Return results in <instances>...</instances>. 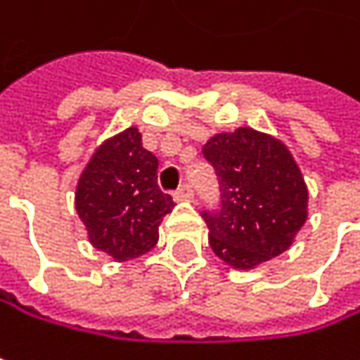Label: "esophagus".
Wrapping results in <instances>:
<instances>
[{"label":"esophagus","mask_w":360,"mask_h":360,"mask_svg":"<svg viewBox=\"0 0 360 360\" xmlns=\"http://www.w3.org/2000/svg\"><path fill=\"white\" fill-rule=\"evenodd\" d=\"M173 198L177 200V202H187V200H191L193 198V189H191V185H181L179 189L173 193Z\"/></svg>","instance_id":"1"}]
</instances>
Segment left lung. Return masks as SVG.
<instances>
[{
	"label": "left lung",
	"mask_w": 360,
	"mask_h": 360,
	"mask_svg": "<svg viewBox=\"0 0 360 360\" xmlns=\"http://www.w3.org/2000/svg\"><path fill=\"white\" fill-rule=\"evenodd\" d=\"M221 204L202 210L212 252L233 269H254L281 252L307 221L309 189L290 150L250 127L219 133L202 148Z\"/></svg>",
	"instance_id": "1"
}]
</instances>
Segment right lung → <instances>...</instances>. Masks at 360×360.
Masks as SVG:
<instances>
[{
    "mask_svg": "<svg viewBox=\"0 0 360 360\" xmlns=\"http://www.w3.org/2000/svg\"><path fill=\"white\" fill-rule=\"evenodd\" d=\"M158 158L131 127L104 141L77 185V212L94 248L131 260L158 242V225L175 206L158 187Z\"/></svg>",
    "mask_w": 360,
    "mask_h": 360,
    "instance_id": "1",
    "label": "right lung"
}]
</instances>
